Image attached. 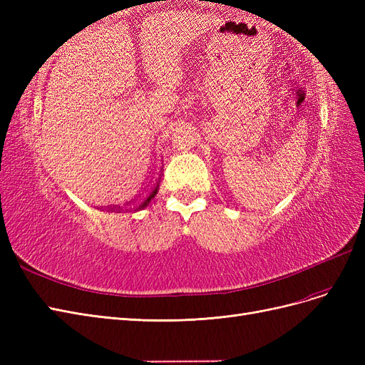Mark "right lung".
<instances>
[{
	"label": "right lung",
	"instance_id": "right-lung-1",
	"mask_svg": "<svg viewBox=\"0 0 365 365\" xmlns=\"http://www.w3.org/2000/svg\"><path fill=\"white\" fill-rule=\"evenodd\" d=\"M160 176H158V178H157V181H155V184H153V187H152V189H150V192L145 196V197H143V200L141 201H138L134 207H130L129 210H141V208H145V207H148L149 205V202H150V200H153V197H155V195H157V192H158V187H160ZM109 210H118V212H120V210H123V208H109ZM128 210V208H126Z\"/></svg>",
	"mask_w": 365,
	"mask_h": 365
}]
</instances>
